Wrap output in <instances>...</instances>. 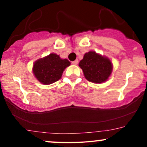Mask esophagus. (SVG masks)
Wrapping results in <instances>:
<instances>
[{
	"label": "esophagus",
	"mask_w": 147,
	"mask_h": 147,
	"mask_svg": "<svg viewBox=\"0 0 147 147\" xmlns=\"http://www.w3.org/2000/svg\"><path fill=\"white\" fill-rule=\"evenodd\" d=\"M78 60H77V59H76V60H75V61H72V64H73V65H77V64H78Z\"/></svg>",
	"instance_id": "34e87169"
}]
</instances>
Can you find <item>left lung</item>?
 <instances>
[{
  "instance_id": "1",
  "label": "left lung",
  "mask_w": 147,
  "mask_h": 147,
  "mask_svg": "<svg viewBox=\"0 0 147 147\" xmlns=\"http://www.w3.org/2000/svg\"><path fill=\"white\" fill-rule=\"evenodd\" d=\"M79 65L83 70L86 79L96 84L102 83L107 80L112 72L111 61L95 52L86 53Z\"/></svg>"
}]
</instances>
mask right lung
<instances>
[{
  "label": "right lung",
  "instance_id": "obj_1",
  "mask_svg": "<svg viewBox=\"0 0 147 147\" xmlns=\"http://www.w3.org/2000/svg\"><path fill=\"white\" fill-rule=\"evenodd\" d=\"M70 65L68 59H61L59 55L52 53L35 62L33 72L41 83L48 85L60 79L64 69Z\"/></svg>",
  "mask_w": 147,
  "mask_h": 147
}]
</instances>
